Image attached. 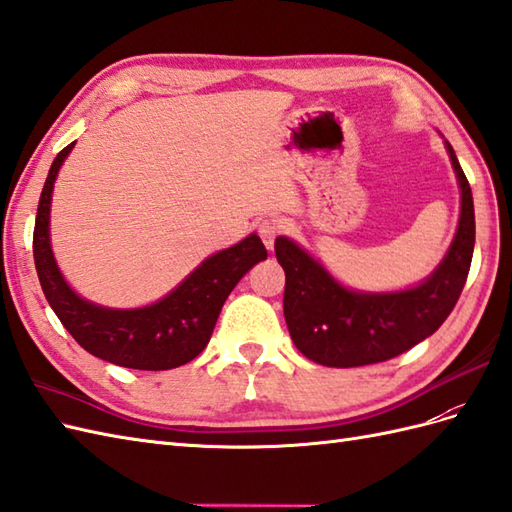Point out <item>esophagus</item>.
I'll return each mask as SVG.
<instances>
[{
    "mask_svg": "<svg viewBox=\"0 0 512 512\" xmlns=\"http://www.w3.org/2000/svg\"><path fill=\"white\" fill-rule=\"evenodd\" d=\"M281 227H283L281 220H277V218H264L257 222V233H259L261 242L266 244L268 251H272L274 240H277V235L281 233Z\"/></svg>",
    "mask_w": 512,
    "mask_h": 512,
    "instance_id": "esophagus-1",
    "label": "esophagus"
}]
</instances>
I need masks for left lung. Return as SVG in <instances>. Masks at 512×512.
<instances>
[{
  "label": "left lung",
  "mask_w": 512,
  "mask_h": 512,
  "mask_svg": "<svg viewBox=\"0 0 512 512\" xmlns=\"http://www.w3.org/2000/svg\"><path fill=\"white\" fill-rule=\"evenodd\" d=\"M445 149L461 186V218L443 261L419 285L385 294L348 290L296 242H274L285 270V322L292 342L307 359L326 368L381 363L430 337L450 316L469 274L476 218L469 181L448 140Z\"/></svg>",
  "instance_id": "1"
}]
</instances>
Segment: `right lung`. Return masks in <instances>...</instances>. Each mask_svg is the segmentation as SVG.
Wrapping results in <instances>:
<instances>
[{
	"label": "right lung",
	"instance_id": "obj_1",
	"mask_svg": "<svg viewBox=\"0 0 512 512\" xmlns=\"http://www.w3.org/2000/svg\"><path fill=\"white\" fill-rule=\"evenodd\" d=\"M64 147L49 168L34 225V264L47 303L90 355L131 370H173L199 357L214 333L220 309L244 274L268 257L259 235L225 248L190 272L173 292L140 309H108L77 296L51 253L49 207L58 170L73 149Z\"/></svg>",
	"mask_w": 512,
	"mask_h": 512
}]
</instances>
